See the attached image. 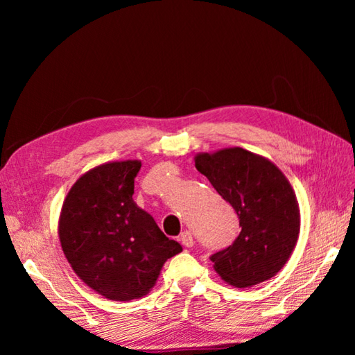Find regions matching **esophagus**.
I'll return each mask as SVG.
<instances>
[{"label":"esophagus","instance_id":"obj_1","mask_svg":"<svg viewBox=\"0 0 355 355\" xmlns=\"http://www.w3.org/2000/svg\"><path fill=\"white\" fill-rule=\"evenodd\" d=\"M180 241L184 245V248H192L194 245V238H192L191 232H184L182 236H180Z\"/></svg>","mask_w":355,"mask_h":355}]
</instances>
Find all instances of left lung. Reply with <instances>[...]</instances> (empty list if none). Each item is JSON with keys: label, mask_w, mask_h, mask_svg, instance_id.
<instances>
[{"label": "left lung", "mask_w": 355, "mask_h": 355, "mask_svg": "<svg viewBox=\"0 0 355 355\" xmlns=\"http://www.w3.org/2000/svg\"><path fill=\"white\" fill-rule=\"evenodd\" d=\"M194 161L241 227L232 245L211 255L214 271L235 288L274 277L290 260L300 232L299 203L284 172L241 147L197 153Z\"/></svg>", "instance_id": "1"}]
</instances>
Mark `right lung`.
I'll return each instance as SVG.
<instances>
[{
  "mask_svg": "<svg viewBox=\"0 0 355 355\" xmlns=\"http://www.w3.org/2000/svg\"><path fill=\"white\" fill-rule=\"evenodd\" d=\"M139 159L111 161L76 180L62 203L58 233L84 284L110 300L148 294L161 268L183 250L133 200Z\"/></svg>",
  "mask_w": 355,
  "mask_h": 355,
  "instance_id": "obj_1",
  "label": "right lung"
}]
</instances>
